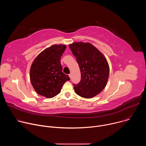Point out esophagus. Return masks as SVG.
Wrapping results in <instances>:
<instances>
[{"label":"esophagus","mask_w":146,"mask_h":146,"mask_svg":"<svg viewBox=\"0 0 146 146\" xmlns=\"http://www.w3.org/2000/svg\"><path fill=\"white\" fill-rule=\"evenodd\" d=\"M71 76H71V74H69V77H70V79H71Z\"/></svg>","instance_id":"obj_1"}]
</instances>
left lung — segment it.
<instances>
[{
  "instance_id": "1",
  "label": "left lung",
  "mask_w": 146,
  "mask_h": 146,
  "mask_svg": "<svg viewBox=\"0 0 146 146\" xmlns=\"http://www.w3.org/2000/svg\"><path fill=\"white\" fill-rule=\"evenodd\" d=\"M81 72V81L73 84L75 92L84 98H92L105 88L109 75V66L104 55L89 43L69 44Z\"/></svg>"
}]
</instances>
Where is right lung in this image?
<instances>
[{
    "label": "right lung",
    "instance_id": "1",
    "mask_svg": "<svg viewBox=\"0 0 146 146\" xmlns=\"http://www.w3.org/2000/svg\"><path fill=\"white\" fill-rule=\"evenodd\" d=\"M65 45H52L41 52L33 60L30 69V79L35 91L47 98L60 93L64 83L70 80L62 72L60 58Z\"/></svg>",
    "mask_w": 146,
    "mask_h": 146
}]
</instances>
